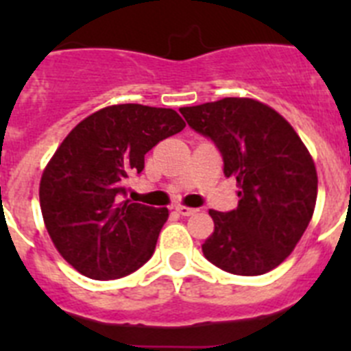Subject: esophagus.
<instances>
[{
	"label": "esophagus",
	"mask_w": 351,
	"mask_h": 351,
	"mask_svg": "<svg viewBox=\"0 0 351 351\" xmlns=\"http://www.w3.org/2000/svg\"><path fill=\"white\" fill-rule=\"evenodd\" d=\"M176 210H178L181 216H193V214L198 213V209H193V207H186V206H178L176 207Z\"/></svg>",
	"instance_id": "1"
}]
</instances>
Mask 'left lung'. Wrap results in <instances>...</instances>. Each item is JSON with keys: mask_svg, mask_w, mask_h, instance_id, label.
<instances>
[{"mask_svg": "<svg viewBox=\"0 0 351 351\" xmlns=\"http://www.w3.org/2000/svg\"><path fill=\"white\" fill-rule=\"evenodd\" d=\"M179 112L223 158L239 186V206L209 210L214 232L204 256L221 271L260 276L278 267L311 221L318 191L308 149L288 121L250 98H223Z\"/></svg>", "mask_w": 351, "mask_h": 351, "instance_id": "1", "label": "left lung"}]
</instances>
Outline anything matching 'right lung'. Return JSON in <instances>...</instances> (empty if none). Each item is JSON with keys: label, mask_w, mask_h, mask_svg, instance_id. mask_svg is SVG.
Wrapping results in <instances>:
<instances>
[{"label": "right lung", "mask_w": 351, "mask_h": 351, "mask_svg": "<svg viewBox=\"0 0 351 351\" xmlns=\"http://www.w3.org/2000/svg\"><path fill=\"white\" fill-rule=\"evenodd\" d=\"M172 108L123 104L80 121L58 147L40 181V207L52 243L91 280H117L154 253L169 210L130 202L126 179L144 156L184 128Z\"/></svg>", "instance_id": "1"}]
</instances>
